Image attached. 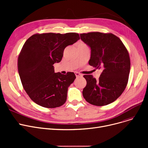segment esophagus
<instances>
[{"mask_svg":"<svg viewBox=\"0 0 148 148\" xmlns=\"http://www.w3.org/2000/svg\"><path fill=\"white\" fill-rule=\"evenodd\" d=\"M75 76L77 78H78V77H81L83 76L82 74H80L79 73H77V72H75Z\"/></svg>","mask_w":148,"mask_h":148,"instance_id":"obj_1","label":"esophagus"}]
</instances>
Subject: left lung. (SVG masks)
Instances as JSON below:
<instances>
[{
    "instance_id": "1",
    "label": "left lung",
    "mask_w": 148,
    "mask_h": 148,
    "mask_svg": "<svg viewBox=\"0 0 148 148\" xmlns=\"http://www.w3.org/2000/svg\"><path fill=\"white\" fill-rule=\"evenodd\" d=\"M80 35L91 50L89 64L103 70L98 80L92 75H83L87 84L83 96L92 105L109 104L121 95L127 85L131 66L128 51L120 39L111 33Z\"/></svg>"
}]
</instances>
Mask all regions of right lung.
<instances>
[{
  "instance_id": "1",
  "label": "right lung",
  "mask_w": 148,
  "mask_h": 148,
  "mask_svg": "<svg viewBox=\"0 0 148 148\" xmlns=\"http://www.w3.org/2000/svg\"><path fill=\"white\" fill-rule=\"evenodd\" d=\"M80 40L79 34H36L23 45L18 58V71L23 87L36 104L56 108L66 100L68 88L76 78L74 73H54L68 45Z\"/></svg>"
}]
</instances>
